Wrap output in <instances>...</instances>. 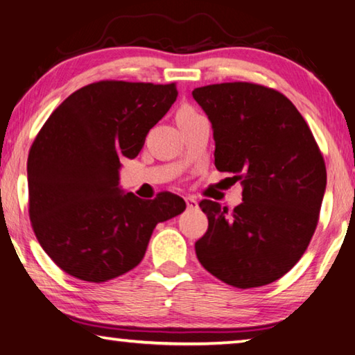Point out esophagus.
Wrapping results in <instances>:
<instances>
[{"label":"esophagus","instance_id":"obj_1","mask_svg":"<svg viewBox=\"0 0 355 355\" xmlns=\"http://www.w3.org/2000/svg\"><path fill=\"white\" fill-rule=\"evenodd\" d=\"M184 202H186V207H188V209H196L197 207H199V202H197L194 197H184Z\"/></svg>","mask_w":355,"mask_h":355}]
</instances>
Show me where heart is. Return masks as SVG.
<instances>
[{"mask_svg": "<svg viewBox=\"0 0 355 355\" xmlns=\"http://www.w3.org/2000/svg\"><path fill=\"white\" fill-rule=\"evenodd\" d=\"M194 114H197V112H196L194 110H192V107L184 106V107H182V110L178 111L177 116H194Z\"/></svg>", "mask_w": 355, "mask_h": 355, "instance_id": "1", "label": "heart"}]
</instances>
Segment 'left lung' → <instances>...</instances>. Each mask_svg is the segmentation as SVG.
I'll return each mask as SVG.
<instances>
[{
	"instance_id": "obj_1",
	"label": "left lung",
	"mask_w": 355,
	"mask_h": 355,
	"mask_svg": "<svg viewBox=\"0 0 355 355\" xmlns=\"http://www.w3.org/2000/svg\"><path fill=\"white\" fill-rule=\"evenodd\" d=\"M211 122L214 166L241 180L243 203L228 211L202 200L208 230L196 254L214 277L236 288L272 284L310 244L326 191V164L307 122L290 100L254 83L197 87Z\"/></svg>"
}]
</instances>
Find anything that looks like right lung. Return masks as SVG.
<instances>
[{
	"instance_id": "add662e5",
	"label": "right lung",
	"mask_w": 355,
	"mask_h": 355,
	"mask_svg": "<svg viewBox=\"0 0 355 355\" xmlns=\"http://www.w3.org/2000/svg\"><path fill=\"white\" fill-rule=\"evenodd\" d=\"M177 95L175 83L87 84L35 136L28 156L29 219L64 272L101 284L131 271L156 224L184 211L172 192L142 200L119 188L120 159L136 158Z\"/></svg>"
}]
</instances>
